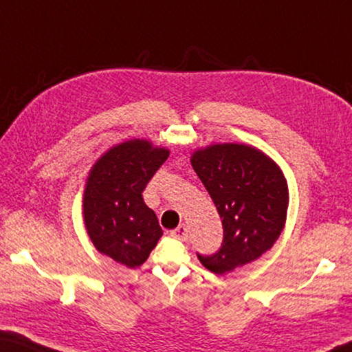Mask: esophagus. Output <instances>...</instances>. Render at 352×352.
Returning <instances> with one entry per match:
<instances>
[{"label":"esophagus","mask_w":352,"mask_h":352,"mask_svg":"<svg viewBox=\"0 0 352 352\" xmlns=\"http://www.w3.org/2000/svg\"><path fill=\"white\" fill-rule=\"evenodd\" d=\"M170 236L175 237L178 241H186L188 239V228L184 225H180L177 230L170 231Z\"/></svg>","instance_id":"obj_1"}]
</instances>
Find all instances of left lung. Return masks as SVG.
I'll return each instance as SVG.
<instances>
[{"label":"left lung","instance_id":"8db88e82","mask_svg":"<svg viewBox=\"0 0 352 352\" xmlns=\"http://www.w3.org/2000/svg\"><path fill=\"white\" fill-rule=\"evenodd\" d=\"M190 164L210 192L223 225L216 253H197L216 275L250 264L270 250L287 217V182L278 164L245 144H212L199 148Z\"/></svg>","mask_w":352,"mask_h":352}]
</instances>
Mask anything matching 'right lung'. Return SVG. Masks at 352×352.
<instances>
[{
    "instance_id": "add662e5",
    "label": "right lung",
    "mask_w": 352,
    "mask_h": 352,
    "mask_svg": "<svg viewBox=\"0 0 352 352\" xmlns=\"http://www.w3.org/2000/svg\"><path fill=\"white\" fill-rule=\"evenodd\" d=\"M169 151L146 140L121 142L100 157L83 190V222L94 247L119 264L136 269L163 236L142 190Z\"/></svg>"
}]
</instances>
